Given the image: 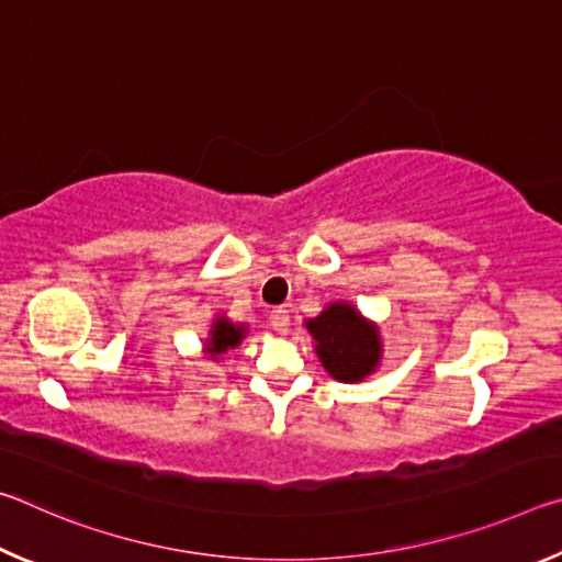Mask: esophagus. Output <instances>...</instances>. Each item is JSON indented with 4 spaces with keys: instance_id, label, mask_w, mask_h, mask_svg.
Wrapping results in <instances>:
<instances>
[{
    "instance_id": "esophagus-1",
    "label": "esophagus",
    "mask_w": 562,
    "mask_h": 562,
    "mask_svg": "<svg viewBox=\"0 0 562 562\" xmlns=\"http://www.w3.org/2000/svg\"><path fill=\"white\" fill-rule=\"evenodd\" d=\"M270 325H272L274 331H278V335H288V329H290V315H288V310H282V307L272 310V312H270Z\"/></svg>"
}]
</instances>
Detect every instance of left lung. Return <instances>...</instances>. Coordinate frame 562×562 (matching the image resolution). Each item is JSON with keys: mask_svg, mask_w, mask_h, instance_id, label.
<instances>
[{"mask_svg": "<svg viewBox=\"0 0 562 562\" xmlns=\"http://www.w3.org/2000/svg\"><path fill=\"white\" fill-rule=\"evenodd\" d=\"M319 364L345 384L364 382L382 367L384 341L376 322L361 315L347 300L329 302L317 317L304 319Z\"/></svg>", "mask_w": 562, "mask_h": 562, "instance_id": "left-lung-1", "label": "left lung"}]
</instances>
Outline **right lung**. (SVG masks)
Masks as SVG:
<instances>
[{
	"instance_id": "obj_1",
	"label": "right lung",
	"mask_w": 562,
	"mask_h": 562,
	"mask_svg": "<svg viewBox=\"0 0 562 562\" xmlns=\"http://www.w3.org/2000/svg\"><path fill=\"white\" fill-rule=\"evenodd\" d=\"M247 331L250 327L243 325V322H233L231 317L225 315H217L211 325V331H207V337L203 339V355L217 361L227 351L240 347V341L247 337Z\"/></svg>"
}]
</instances>
